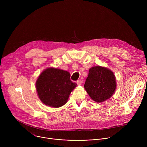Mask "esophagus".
I'll use <instances>...</instances> for the list:
<instances>
[{"label": "esophagus", "mask_w": 147, "mask_h": 147, "mask_svg": "<svg viewBox=\"0 0 147 147\" xmlns=\"http://www.w3.org/2000/svg\"><path fill=\"white\" fill-rule=\"evenodd\" d=\"M82 80L81 79L78 80L77 81V84L78 85H81V84H82Z\"/></svg>", "instance_id": "1"}]
</instances>
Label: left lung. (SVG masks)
Here are the masks:
<instances>
[{
  "instance_id": "8db88e82",
  "label": "left lung",
  "mask_w": 147,
  "mask_h": 147,
  "mask_svg": "<svg viewBox=\"0 0 147 147\" xmlns=\"http://www.w3.org/2000/svg\"><path fill=\"white\" fill-rule=\"evenodd\" d=\"M84 87L94 101L101 102L113 94L116 87L115 77L110 70L95 66L89 70Z\"/></svg>"
}]
</instances>
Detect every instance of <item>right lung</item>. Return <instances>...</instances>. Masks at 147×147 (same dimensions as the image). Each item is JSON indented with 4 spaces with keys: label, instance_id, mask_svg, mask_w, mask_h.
Returning <instances> with one entry per match:
<instances>
[{
    "label": "right lung",
    "instance_id": "1",
    "mask_svg": "<svg viewBox=\"0 0 147 147\" xmlns=\"http://www.w3.org/2000/svg\"><path fill=\"white\" fill-rule=\"evenodd\" d=\"M67 71L55 68L44 70L36 82L40 100L48 106L59 108L65 105L77 84L70 79Z\"/></svg>",
    "mask_w": 147,
    "mask_h": 147
}]
</instances>
